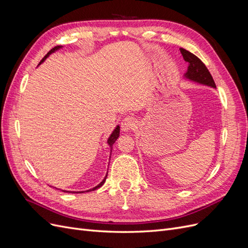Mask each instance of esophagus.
Here are the masks:
<instances>
[{
	"mask_svg": "<svg viewBox=\"0 0 248 248\" xmlns=\"http://www.w3.org/2000/svg\"><path fill=\"white\" fill-rule=\"evenodd\" d=\"M136 125H137V121L136 119H134L133 117H126L122 120L121 122V128L123 131H129V130H132L136 128Z\"/></svg>",
	"mask_w": 248,
	"mask_h": 248,
	"instance_id": "1",
	"label": "esophagus"
}]
</instances>
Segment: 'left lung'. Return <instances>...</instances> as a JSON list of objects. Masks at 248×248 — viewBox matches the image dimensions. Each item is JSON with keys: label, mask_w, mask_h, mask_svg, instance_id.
I'll list each match as a JSON object with an SVG mask.
<instances>
[{"label": "left lung", "mask_w": 248, "mask_h": 248, "mask_svg": "<svg viewBox=\"0 0 248 248\" xmlns=\"http://www.w3.org/2000/svg\"><path fill=\"white\" fill-rule=\"evenodd\" d=\"M180 51H181L185 61L189 64L185 77L188 79L200 82V84L216 88L211 73L209 72L206 65L201 61V59L184 48H180Z\"/></svg>", "instance_id": "obj_1"}]
</instances>
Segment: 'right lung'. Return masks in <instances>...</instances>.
<instances>
[{"label":"right lung","instance_id":"right-lung-1","mask_svg":"<svg viewBox=\"0 0 248 248\" xmlns=\"http://www.w3.org/2000/svg\"><path fill=\"white\" fill-rule=\"evenodd\" d=\"M60 47H61V46H55L54 48H51L48 52H47V54L46 55V57H44L42 60H41V61H40V64L44 61V60H46L50 54H51V52H54L55 50H57V49H59ZM119 134H120V127L119 126H117L116 127V129L114 130V131H112V133L110 134V137L108 138V146L110 147V150H112V145H114L115 144V141L117 140V139L119 138ZM107 177H108V174H107V176L106 177H104V179L102 180V181L98 184V185H97V186H95L94 187V188H92V189H90V190H87V191H93V190H96V189H98L99 188V187H101L103 184H104V182H106V180H107ZM64 192H70V191H66V190H63ZM79 193H81V192H84V191H78Z\"/></svg>","mask_w":248,"mask_h":248}]
</instances>
